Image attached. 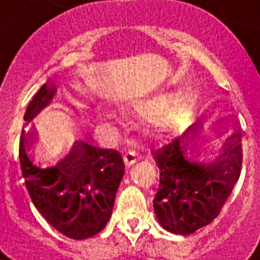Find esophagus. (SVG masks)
<instances>
[{
    "instance_id": "34e87169",
    "label": "esophagus",
    "mask_w": 260,
    "mask_h": 260,
    "mask_svg": "<svg viewBox=\"0 0 260 260\" xmlns=\"http://www.w3.org/2000/svg\"><path fill=\"white\" fill-rule=\"evenodd\" d=\"M138 158H140V156H138L136 152H132V151H128L127 153H124V156H123L125 166H131V165L136 164V162L138 161Z\"/></svg>"
}]
</instances>
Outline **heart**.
<instances>
[{"mask_svg":"<svg viewBox=\"0 0 260 260\" xmlns=\"http://www.w3.org/2000/svg\"><path fill=\"white\" fill-rule=\"evenodd\" d=\"M115 102L123 112L143 115L146 124L154 131H166L179 124L188 107L186 98L180 93L161 99L118 95Z\"/></svg>","mask_w":260,"mask_h":260,"instance_id":"1","label":"heart"}]
</instances>
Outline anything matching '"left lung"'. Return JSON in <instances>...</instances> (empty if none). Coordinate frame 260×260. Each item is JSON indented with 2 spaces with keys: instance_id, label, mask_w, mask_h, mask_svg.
<instances>
[{
  "instance_id": "left-lung-1",
  "label": "left lung",
  "mask_w": 260,
  "mask_h": 260,
  "mask_svg": "<svg viewBox=\"0 0 260 260\" xmlns=\"http://www.w3.org/2000/svg\"><path fill=\"white\" fill-rule=\"evenodd\" d=\"M208 137L201 127H190L152 151L159 169L154 214L175 234L187 235L210 224L239 180L242 135L232 133L214 159L204 158Z\"/></svg>"
}]
</instances>
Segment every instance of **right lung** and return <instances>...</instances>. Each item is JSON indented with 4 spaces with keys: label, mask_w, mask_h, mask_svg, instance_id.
<instances>
[{
    "label": "right lung",
    "mask_w": 260,
    "mask_h": 260,
    "mask_svg": "<svg viewBox=\"0 0 260 260\" xmlns=\"http://www.w3.org/2000/svg\"><path fill=\"white\" fill-rule=\"evenodd\" d=\"M52 84H44L26 109L20 140V164L26 188L40 214L51 226L72 239H86L106 228L115 193L124 175L122 154L101 148L88 133L75 131L65 149L39 146L34 120L48 108Z\"/></svg>",
    "instance_id": "add662e5"
}]
</instances>
